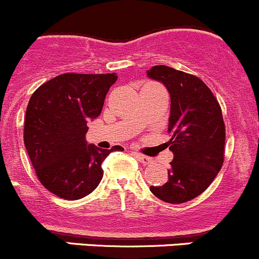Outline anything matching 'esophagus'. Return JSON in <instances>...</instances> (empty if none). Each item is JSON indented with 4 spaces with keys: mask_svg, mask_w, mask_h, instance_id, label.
<instances>
[{
    "mask_svg": "<svg viewBox=\"0 0 259 259\" xmlns=\"http://www.w3.org/2000/svg\"><path fill=\"white\" fill-rule=\"evenodd\" d=\"M133 156H135V157L137 158L140 162H142L143 165H150V163L152 162V158L148 157V156L141 155V153H138V152H133Z\"/></svg>",
    "mask_w": 259,
    "mask_h": 259,
    "instance_id": "34e87169",
    "label": "esophagus"
}]
</instances>
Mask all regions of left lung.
<instances>
[{
    "label": "left lung",
    "instance_id": "left-lung-1",
    "mask_svg": "<svg viewBox=\"0 0 259 259\" xmlns=\"http://www.w3.org/2000/svg\"><path fill=\"white\" fill-rule=\"evenodd\" d=\"M147 75L170 93L167 145L174 153L167 183L150 190L166 203H186L209 188L224 162L222 108L208 85L193 74L155 65Z\"/></svg>",
    "mask_w": 259,
    "mask_h": 259
}]
</instances>
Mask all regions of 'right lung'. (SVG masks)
Listing matches in <instances>:
<instances>
[{"label": "right lung", "mask_w": 259, "mask_h": 259, "mask_svg": "<svg viewBox=\"0 0 259 259\" xmlns=\"http://www.w3.org/2000/svg\"><path fill=\"white\" fill-rule=\"evenodd\" d=\"M116 73H65L32 93L25 116L24 142L44 188L65 200L89 195L103 178L102 162L121 146L88 145V121L97 118Z\"/></svg>", "instance_id": "right-lung-1"}]
</instances>
